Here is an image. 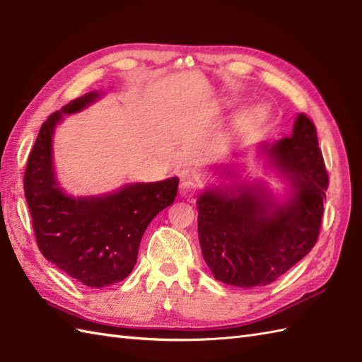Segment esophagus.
<instances>
[{"label": "esophagus", "instance_id": "esophagus-1", "mask_svg": "<svg viewBox=\"0 0 362 362\" xmlns=\"http://www.w3.org/2000/svg\"><path fill=\"white\" fill-rule=\"evenodd\" d=\"M197 189H199V183L193 179V177H185V179L180 182L179 193L182 197L193 199L194 194L197 193Z\"/></svg>", "mask_w": 362, "mask_h": 362}]
</instances>
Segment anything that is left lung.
I'll list each match as a JSON object with an SVG mask.
<instances>
[{
  "instance_id": "obj_1",
  "label": "left lung",
  "mask_w": 362,
  "mask_h": 362,
  "mask_svg": "<svg viewBox=\"0 0 362 362\" xmlns=\"http://www.w3.org/2000/svg\"><path fill=\"white\" fill-rule=\"evenodd\" d=\"M267 161L292 187L279 204L261 185L206 189L197 199L202 255L214 279L266 286L308 255L317 241L328 173L314 122L300 113L291 136L263 144Z\"/></svg>"
}]
</instances>
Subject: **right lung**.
<instances>
[{"mask_svg": "<svg viewBox=\"0 0 362 362\" xmlns=\"http://www.w3.org/2000/svg\"><path fill=\"white\" fill-rule=\"evenodd\" d=\"M101 96L83 95L54 112L38 132L25 171V196L37 245L60 271L90 288L124 280L136 263L144 230L174 202L179 179L130 183L110 194L71 197L59 187L52 166V134L65 115Z\"/></svg>", "mask_w": 362, "mask_h": 362, "instance_id": "obj_1", "label": "right lung"}]
</instances>
